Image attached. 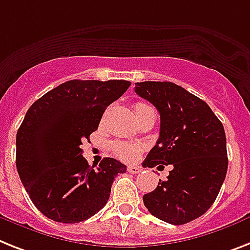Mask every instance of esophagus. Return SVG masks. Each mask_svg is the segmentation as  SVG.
I'll use <instances>...</instances> for the list:
<instances>
[{
  "label": "esophagus",
  "instance_id": "obj_1",
  "mask_svg": "<svg viewBox=\"0 0 250 250\" xmlns=\"http://www.w3.org/2000/svg\"><path fill=\"white\" fill-rule=\"evenodd\" d=\"M127 171H129L130 174H139L140 168L138 166H129L127 167Z\"/></svg>",
  "mask_w": 250,
  "mask_h": 250
}]
</instances>
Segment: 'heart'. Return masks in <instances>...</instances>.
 I'll use <instances>...</instances> for the list:
<instances>
[{
  "mask_svg": "<svg viewBox=\"0 0 250 250\" xmlns=\"http://www.w3.org/2000/svg\"><path fill=\"white\" fill-rule=\"evenodd\" d=\"M150 108L148 104L142 102H138L134 104V111H135V115H139L142 111L148 110ZM140 150L142 147L139 144L135 143H127V142H116V143L112 144V152L113 154L116 156L117 158L125 161V162H131V161L137 160L138 156L140 154Z\"/></svg>",
  "mask_w": 250,
  "mask_h": 250,
  "instance_id": "heart-1",
  "label": "heart"
}]
</instances>
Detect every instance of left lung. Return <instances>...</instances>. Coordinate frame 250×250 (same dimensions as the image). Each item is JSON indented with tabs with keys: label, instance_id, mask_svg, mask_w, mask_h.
<instances>
[{
	"label": "left lung",
	"instance_id": "1",
	"mask_svg": "<svg viewBox=\"0 0 250 250\" xmlns=\"http://www.w3.org/2000/svg\"><path fill=\"white\" fill-rule=\"evenodd\" d=\"M135 93L161 117L160 138L144 162L174 166L167 180L143 195L144 206L167 224H188L209 209L226 177L224 125L204 101L171 82L135 83Z\"/></svg>",
	"mask_w": 250,
	"mask_h": 250
}]
</instances>
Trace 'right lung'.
Listing matches in <instances>:
<instances>
[{
	"mask_svg": "<svg viewBox=\"0 0 250 250\" xmlns=\"http://www.w3.org/2000/svg\"><path fill=\"white\" fill-rule=\"evenodd\" d=\"M126 80H69L33 103L16 134V168L32 202L46 217L76 224L102 209L115 177L126 166L103 158L89 166L82 140L130 86Z\"/></svg>",
	"mask_w": 250,
	"mask_h": 250,
	"instance_id": "1",
	"label": "right lung"
}]
</instances>
